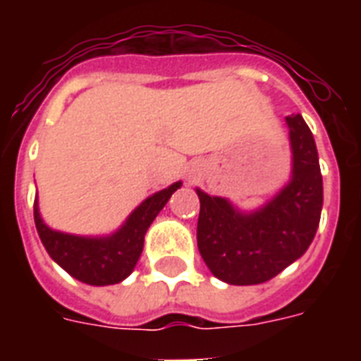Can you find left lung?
Returning a JSON list of instances; mask_svg holds the SVG:
<instances>
[{"label": "left lung", "instance_id": "1", "mask_svg": "<svg viewBox=\"0 0 361 361\" xmlns=\"http://www.w3.org/2000/svg\"><path fill=\"white\" fill-rule=\"evenodd\" d=\"M290 180L271 200L243 212L223 197L197 189L198 251L217 279L260 285L302 257L313 241L322 212V174L313 133L300 114L286 116Z\"/></svg>", "mask_w": 361, "mask_h": 361}]
</instances>
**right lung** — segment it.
Returning a JSON list of instances; mask_svg holds the SVG:
<instances>
[{
    "label": "right lung",
    "mask_w": 361,
    "mask_h": 361,
    "mask_svg": "<svg viewBox=\"0 0 361 361\" xmlns=\"http://www.w3.org/2000/svg\"><path fill=\"white\" fill-rule=\"evenodd\" d=\"M180 187L181 181H176L163 191L153 192L130 212L118 231L106 236H78L54 231L42 221L39 198H35L33 217L37 232L50 258L75 279L93 286L116 285L133 274L144 249L147 228Z\"/></svg>",
    "instance_id": "1"
}]
</instances>
